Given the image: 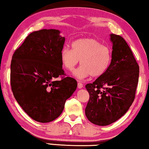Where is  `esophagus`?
Instances as JSON below:
<instances>
[{"mask_svg": "<svg viewBox=\"0 0 149 149\" xmlns=\"http://www.w3.org/2000/svg\"><path fill=\"white\" fill-rule=\"evenodd\" d=\"M77 86H78L79 89H81L83 87V85L81 83L80 81H78V83H77Z\"/></svg>", "mask_w": 149, "mask_h": 149, "instance_id": "obj_1", "label": "esophagus"}]
</instances>
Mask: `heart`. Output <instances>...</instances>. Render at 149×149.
I'll return each instance as SVG.
<instances>
[{
    "label": "heart",
    "mask_w": 149,
    "mask_h": 149,
    "mask_svg": "<svg viewBox=\"0 0 149 149\" xmlns=\"http://www.w3.org/2000/svg\"><path fill=\"white\" fill-rule=\"evenodd\" d=\"M112 50L95 38H79L72 42V49L64 47L60 52L63 66L68 71L74 70L80 60L81 66L74 72L79 79L89 76L99 77L108 70L112 62Z\"/></svg>",
    "instance_id": "obj_1"
}]
</instances>
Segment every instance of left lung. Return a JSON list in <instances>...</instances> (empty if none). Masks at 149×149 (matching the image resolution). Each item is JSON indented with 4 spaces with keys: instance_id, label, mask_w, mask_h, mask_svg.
Instances as JSON below:
<instances>
[{
    "instance_id": "1",
    "label": "left lung",
    "mask_w": 149,
    "mask_h": 149,
    "mask_svg": "<svg viewBox=\"0 0 149 149\" xmlns=\"http://www.w3.org/2000/svg\"><path fill=\"white\" fill-rule=\"evenodd\" d=\"M112 62L108 70L94 82L85 85L89 100L85 115L91 123L105 126L128 111L135 98L139 66L123 37L111 34Z\"/></svg>"
}]
</instances>
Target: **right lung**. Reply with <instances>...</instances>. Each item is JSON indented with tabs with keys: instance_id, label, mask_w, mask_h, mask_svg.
I'll list each match as a JSON object with an SVG mask.
<instances>
[{
	"instance_id": "obj_1",
	"label": "right lung",
	"mask_w": 149,
	"mask_h": 149,
	"mask_svg": "<svg viewBox=\"0 0 149 149\" xmlns=\"http://www.w3.org/2000/svg\"><path fill=\"white\" fill-rule=\"evenodd\" d=\"M56 29L30 33L14 52L11 64V86L22 109L32 119L48 123L62 113L66 100L77 82L65 75L60 52L65 38Z\"/></svg>"
}]
</instances>
